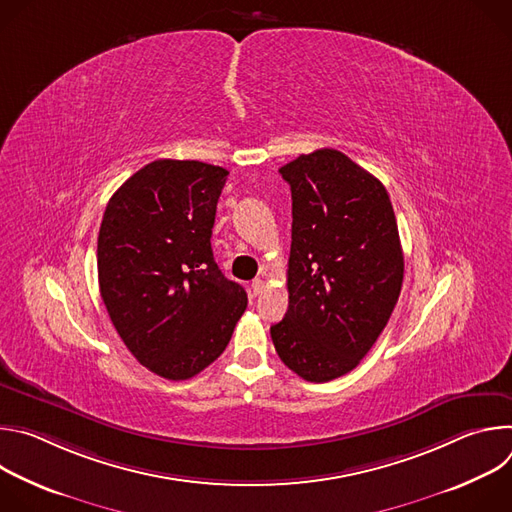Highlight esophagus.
<instances>
[{"label": "esophagus", "instance_id": "obj_1", "mask_svg": "<svg viewBox=\"0 0 512 512\" xmlns=\"http://www.w3.org/2000/svg\"><path fill=\"white\" fill-rule=\"evenodd\" d=\"M263 289H265V281L263 279H253V283H251V291H253V296H259V294H263Z\"/></svg>", "mask_w": 512, "mask_h": 512}]
</instances>
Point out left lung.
Returning <instances> with one entry per match:
<instances>
[{
	"label": "left lung",
	"mask_w": 512,
	"mask_h": 512,
	"mask_svg": "<svg viewBox=\"0 0 512 512\" xmlns=\"http://www.w3.org/2000/svg\"><path fill=\"white\" fill-rule=\"evenodd\" d=\"M291 188L289 306L271 326L287 369L310 383L350 373L401 294L403 251L381 180L338 150L279 168Z\"/></svg>",
	"instance_id": "left-lung-1"
}]
</instances>
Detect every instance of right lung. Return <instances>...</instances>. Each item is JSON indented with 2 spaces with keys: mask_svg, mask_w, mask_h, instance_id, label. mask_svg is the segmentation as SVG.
Segmentation results:
<instances>
[{
  "mask_svg": "<svg viewBox=\"0 0 512 512\" xmlns=\"http://www.w3.org/2000/svg\"><path fill=\"white\" fill-rule=\"evenodd\" d=\"M229 172L156 160L111 196L97 243L99 289L129 352L152 373L186 381L227 348L245 289L218 269L210 237Z\"/></svg>",
  "mask_w": 512,
  "mask_h": 512,
  "instance_id": "obj_1",
  "label": "right lung"
}]
</instances>
